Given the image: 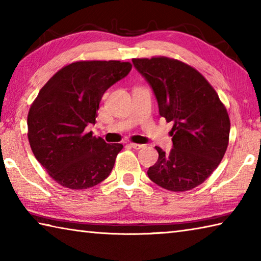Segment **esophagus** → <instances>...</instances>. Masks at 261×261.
Wrapping results in <instances>:
<instances>
[{"label": "esophagus", "instance_id": "34e87169", "mask_svg": "<svg viewBox=\"0 0 261 261\" xmlns=\"http://www.w3.org/2000/svg\"><path fill=\"white\" fill-rule=\"evenodd\" d=\"M129 146H130V147H132V148H135V149H140V148H143V147H144V145L135 144V143H130V144H129Z\"/></svg>", "mask_w": 261, "mask_h": 261}]
</instances>
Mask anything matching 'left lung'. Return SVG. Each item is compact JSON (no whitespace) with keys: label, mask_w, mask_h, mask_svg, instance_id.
Listing matches in <instances>:
<instances>
[{"label":"left lung","mask_w":261,"mask_h":261,"mask_svg":"<svg viewBox=\"0 0 261 261\" xmlns=\"http://www.w3.org/2000/svg\"><path fill=\"white\" fill-rule=\"evenodd\" d=\"M150 85L160 115L173 122L172 149L156 146L159 160L149 179L172 192L201 185L215 171L228 146L230 122L215 89L195 68L167 57L132 59Z\"/></svg>","instance_id":"obj_1"}]
</instances>
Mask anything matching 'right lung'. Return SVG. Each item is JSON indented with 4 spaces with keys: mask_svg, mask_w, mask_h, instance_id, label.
<instances>
[{
    "mask_svg": "<svg viewBox=\"0 0 261 261\" xmlns=\"http://www.w3.org/2000/svg\"><path fill=\"white\" fill-rule=\"evenodd\" d=\"M118 60L76 61L52 76L32 103L28 140L50 177L69 189H87L112 172L122 144H107L85 132L96 123L103 93L130 73Z\"/></svg>",
    "mask_w": 261,
    "mask_h": 261,
    "instance_id": "right-lung-1",
    "label": "right lung"
}]
</instances>
